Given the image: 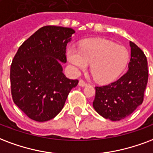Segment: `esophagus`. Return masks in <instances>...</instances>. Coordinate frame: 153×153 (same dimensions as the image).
Wrapping results in <instances>:
<instances>
[{"instance_id":"esophagus-1","label":"esophagus","mask_w":153,"mask_h":153,"mask_svg":"<svg viewBox=\"0 0 153 153\" xmlns=\"http://www.w3.org/2000/svg\"><path fill=\"white\" fill-rule=\"evenodd\" d=\"M79 85L80 87H85V86H87V82L85 81H83L82 79H80L79 82Z\"/></svg>"}]
</instances>
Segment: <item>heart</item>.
<instances>
[{"mask_svg":"<svg viewBox=\"0 0 153 153\" xmlns=\"http://www.w3.org/2000/svg\"><path fill=\"white\" fill-rule=\"evenodd\" d=\"M67 59L74 70L90 71L99 83H108L117 79L129 61V53L123 46L105 39H91L82 42L79 49L68 48Z\"/></svg>","mask_w":153,"mask_h":153,"instance_id":"1","label":"heart"}]
</instances>
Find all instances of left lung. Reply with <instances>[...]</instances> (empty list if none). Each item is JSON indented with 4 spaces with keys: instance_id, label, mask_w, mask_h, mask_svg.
<instances>
[{
    "instance_id": "left-lung-1",
    "label": "left lung",
    "mask_w": 153,
    "mask_h": 153,
    "mask_svg": "<svg viewBox=\"0 0 153 153\" xmlns=\"http://www.w3.org/2000/svg\"><path fill=\"white\" fill-rule=\"evenodd\" d=\"M130 46L128 71L108 85L96 87L93 108L100 116L111 121L128 117L143 100L149 79L148 61L135 44L130 41Z\"/></svg>"
}]
</instances>
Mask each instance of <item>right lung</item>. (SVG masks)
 <instances>
[{
    "instance_id": "1",
    "label": "right lung",
    "mask_w": 153,
    "mask_h": 153,
    "mask_svg": "<svg viewBox=\"0 0 153 153\" xmlns=\"http://www.w3.org/2000/svg\"><path fill=\"white\" fill-rule=\"evenodd\" d=\"M72 28L45 26L23 42L10 66L14 104L30 119L46 122L62 111L68 94L79 80L62 72Z\"/></svg>"
}]
</instances>
